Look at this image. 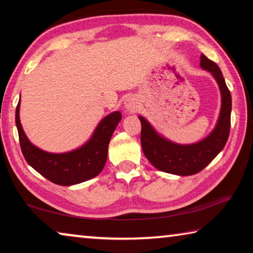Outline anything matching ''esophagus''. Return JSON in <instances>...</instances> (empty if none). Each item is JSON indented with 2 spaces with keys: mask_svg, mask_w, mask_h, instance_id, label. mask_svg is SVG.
<instances>
[{
  "mask_svg": "<svg viewBox=\"0 0 253 253\" xmlns=\"http://www.w3.org/2000/svg\"><path fill=\"white\" fill-rule=\"evenodd\" d=\"M125 108H126V110L129 111V112L136 111V110H137V108H138L137 100H136L135 98H128L125 101Z\"/></svg>",
  "mask_w": 253,
  "mask_h": 253,
  "instance_id": "obj_1",
  "label": "esophagus"
}]
</instances>
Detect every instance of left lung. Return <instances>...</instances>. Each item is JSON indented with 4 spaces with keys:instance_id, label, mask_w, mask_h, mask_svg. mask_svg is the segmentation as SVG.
I'll use <instances>...</instances> for the list:
<instances>
[{
    "instance_id": "obj_1",
    "label": "left lung",
    "mask_w": 253,
    "mask_h": 253,
    "mask_svg": "<svg viewBox=\"0 0 253 253\" xmlns=\"http://www.w3.org/2000/svg\"><path fill=\"white\" fill-rule=\"evenodd\" d=\"M200 66L213 74L222 93V108L217 125L208 137L191 145H178L158 135L145 119L139 117L143 152L148 161L160 171L178 175L198 173L213 161L227 142L231 127V92L217 64L202 54Z\"/></svg>"
}]
</instances>
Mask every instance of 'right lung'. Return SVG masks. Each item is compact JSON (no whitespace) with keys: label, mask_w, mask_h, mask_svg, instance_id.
<instances>
[{"label":"right lung","mask_w":253,"mask_h":253,"mask_svg":"<svg viewBox=\"0 0 253 253\" xmlns=\"http://www.w3.org/2000/svg\"><path fill=\"white\" fill-rule=\"evenodd\" d=\"M19 106L15 110L19 142L28 164L42 177L61 186H72L94 178L102 171L108 156V145L111 135L122 119L119 111L103 118L93 136L85 145L69 153L53 154L36 147L27 138L19 118Z\"/></svg>","instance_id":"right-lung-1"}]
</instances>
